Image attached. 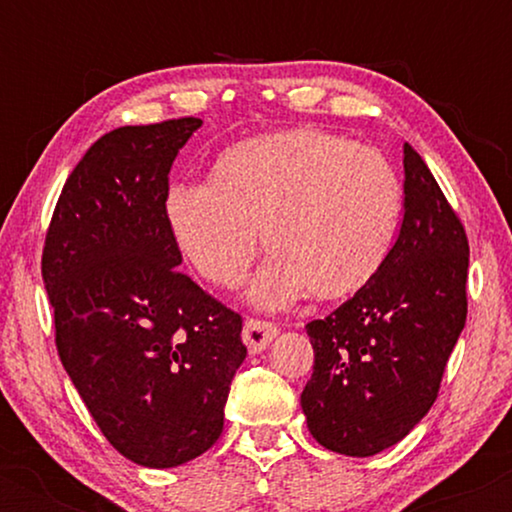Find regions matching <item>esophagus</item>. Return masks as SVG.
<instances>
[{"label": "esophagus", "instance_id": "1", "mask_svg": "<svg viewBox=\"0 0 512 512\" xmlns=\"http://www.w3.org/2000/svg\"><path fill=\"white\" fill-rule=\"evenodd\" d=\"M276 339V327L264 320H248L243 327V342L250 349V354H260Z\"/></svg>", "mask_w": 512, "mask_h": 512}]
</instances>
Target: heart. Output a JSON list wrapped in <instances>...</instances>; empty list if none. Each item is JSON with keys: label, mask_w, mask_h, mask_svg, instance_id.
Segmentation results:
<instances>
[{"label": "heart", "mask_w": 512, "mask_h": 512, "mask_svg": "<svg viewBox=\"0 0 512 512\" xmlns=\"http://www.w3.org/2000/svg\"><path fill=\"white\" fill-rule=\"evenodd\" d=\"M175 248L216 286H236L264 245L276 255L250 301L284 308L313 289L344 298L380 272L402 219V182L383 154L301 127L228 146L211 182H178L163 202Z\"/></svg>", "instance_id": "1"}]
</instances>
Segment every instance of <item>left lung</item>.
<instances>
[{
    "label": "left lung",
    "instance_id": "8db88e82",
    "mask_svg": "<svg viewBox=\"0 0 512 512\" xmlns=\"http://www.w3.org/2000/svg\"><path fill=\"white\" fill-rule=\"evenodd\" d=\"M469 245L436 178L404 144V219L380 272L308 330L301 395L322 448L370 457L399 443L438 397L467 320Z\"/></svg>",
    "mask_w": 512,
    "mask_h": 512
}]
</instances>
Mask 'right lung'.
<instances>
[{"label":"right lung","instance_id":"1","mask_svg":"<svg viewBox=\"0 0 512 512\" xmlns=\"http://www.w3.org/2000/svg\"><path fill=\"white\" fill-rule=\"evenodd\" d=\"M199 117L117 127L76 163L52 214L43 281L60 361L110 445L151 469L216 443L245 361L238 313L187 274L168 173Z\"/></svg>","mask_w":512,"mask_h":512}]
</instances>
